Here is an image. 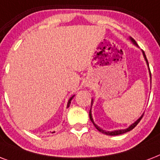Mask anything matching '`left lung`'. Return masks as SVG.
I'll return each mask as SVG.
<instances>
[{"label":"left lung","mask_w":160,"mask_h":160,"mask_svg":"<svg viewBox=\"0 0 160 160\" xmlns=\"http://www.w3.org/2000/svg\"><path fill=\"white\" fill-rule=\"evenodd\" d=\"M129 40L131 41V42L133 44H134V46H136L137 47H139L138 46V45H137L136 41H134V39L132 38V37H129ZM142 53H143V55H144V60H145V61H146V64H147V66H148V69H149V76H150V82H151V73H150V70H149V63H148V60H147V58H146V55H145V54H144V52L143 51H142ZM93 103H94V100H91V106H92ZM89 115H90V120H91V122H92L93 124H94V125H95V127L96 128V129L99 130L100 132H101V133H103V134H107V135H119V134H124V133H126V132H129L130 131V130H132V129H134V127L136 126L137 124H139V122L141 120L142 117H143V115H144V114H142L141 116L139 117V119H137L136 121H134L133 124H131L130 125H129L128 128H126V129H116V130H113V131H106V130H104V129H102L101 128H100V126H98L97 124H95V122H94V119H93V117H92V113H91V108H90V113H89Z\"/></svg>","instance_id":"obj_1"}]
</instances>
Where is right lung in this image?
<instances>
[{"mask_svg":"<svg viewBox=\"0 0 160 160\" xmlns=\"http://www.w3.org/2000/svg\"><path fill=\"white\" fill-rule=\"evenodd\" d=\"M74 96H75V95H73V96H71V97L70 98V100H68V103H67V108H68V107H69V106H70V103H71V100H72L73 98H74Z\"/></svg>","mask_w":160,"mask_h":160,"instance_id":"add662e5","label":"right lung"}]
</instances>
